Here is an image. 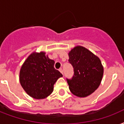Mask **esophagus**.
I'll use <instances>...</instances> for the list:
<instances>
[{"label":"esophagus","mask_w":124,"mask_h":124,"mask_svg":"<svg viewBox=\"0 0 124 124\" xmlns=\"http://www.w3.org/2000/svg\"><path fill=\"white\" fill-rule=\"evenodd\" d=\"M59 71H60L62 75H63V70H62V68H60V69H59Z\"/></svg>","instance_id":"esophagus-1"}]
</instances>
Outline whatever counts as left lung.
Wrapping results in <instances>:
<instances>
[{"label": "left lung", "instance_id": "obj_1", "mask_svg": "<svg viewBox=\"0 0 124 124\" xmlns=\"http://www.w3.org/2000/svg\"><path fill=\"white\" fill-rule=\"evenodd\" d=\"M73 77L67 82L71 92L78 97H86L98 88L102 81L104 68L100 58L84 47L78 46L69 53Z\"/></svg>", "mask_w": 124, "mask_h": 124}]
</instances>
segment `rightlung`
<instances>
[{
    "instance_id": "1",
    "label": "right lung",
    "mask_w": 124,
    "mask_h": 124,
    "mask_svg": "<svg viewBox=\"0 0 124 124\" xmlns=\"http://www.w3.org/2000/svg\"><path fill=\"white\" fill-rule=\"evenodd\" d=\"M44 52H33L28 56L20 71V83L28 94L35 99L47 97L53 85L62 75L54 69V61Z\"/></svg>"
}]
</instances>
